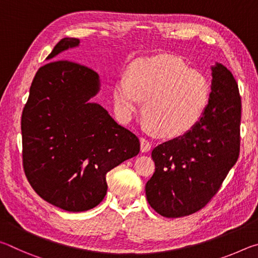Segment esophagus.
Listing matches in <instances>:
<instances>
[{"mask_svg":"<svg viewBox=\"0 0 258 258\" xmlns=\"http://www.w3.org/2000/svg\"><path fill=\"white\" fill-rule=\"evenodd\" d=\"M140 142H141V151L142 152H148L151 148V143L148 139L146 138H141L140 139Z\"/></svg>","mask_w":258,"mask_h":258,"instance_id":"34e87169","label":"esophagus"}]
</instances>
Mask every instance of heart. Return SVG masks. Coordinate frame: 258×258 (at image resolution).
I'll return each instance as SVG.
<instances>
[{"label": "heart", "mask_w": 258, "mask_h": 258, "mask_svg": "<svg viewBox=\"0 0 258 258\" xmlns=\"http://www.w3.org/2000/svg\"><path fill=\"white\" fill-rule=\"evenodd\" d=\"M211 86L177 56L157 54L133 61L128 77L117 80L113 100L119 115L128 119L146 100L143 115L150 130L163 138L185 134L202 118Z\"/></svg>", "instance_id": "1"}]
</instances>
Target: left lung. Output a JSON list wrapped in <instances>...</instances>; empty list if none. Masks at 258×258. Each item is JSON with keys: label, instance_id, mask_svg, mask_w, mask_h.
Masks as SVG:
<instances>
[{"label": "left lung", "instance_id": "obj_1", "mask_svg": "<svg viewBox=\"0 0 258 258\" xmlns=\"http://www.w3.org/2000/svg\"><path fill=\"white\" fill-rule=\"evenodd\" d=\"M212 92L202 118L189 132L151 152L155 173L146 184L150 206L161 216L191 215L211 202L240 152L241 99L228 68L212 67Z\"/></svg>", "mask_w": 258, "mask_h": 258}]
</instances>
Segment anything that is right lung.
<instances>
[{
	"label": "right lung",
	"instance_id": "right-lung-1",
	"mask_svg": "<svg viewBox=\"0 0 258 258\" xmlns=\"http://www.w3.org/2000/svg\"><path fill=\"white\" fill-rule=\"evenodd\" d=\"M78 44L62 38L46 60ZM99 89L93 69L50 61L35 75L21 116L25 175L41 198L67 212L98 206L107 194L106 174L140 151L137 135L89 101Z\"/></svg>",
	"mask_w": 258,
	"mask_h": 258
}]
</instances>
